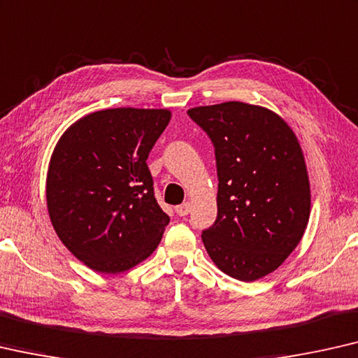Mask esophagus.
I'll return each mask as SVG.
<instances>
[{"mask_svg": "<svg viewBox=\"0 0 358 358\" xmlns=\"http://www.w3.org/2000/svg\"><path fill=\"white\" fill-rule=\"evenodd\" d=\"M175 212H177L180 217L188 215V213L191 212V204H189V202H185V204H180V206L175 207Z\"/></svg>", "mask_w": 358, "mask_h": 358, "instance_id": "34e87169", "label": "esophagus"}]
</instances>
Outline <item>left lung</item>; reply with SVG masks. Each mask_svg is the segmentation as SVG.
<instances>
[{"instance_id": "left-lung-1", "label": "left lung", "mask_w": 358, "mask_h": 358, "mask_svg": "<svg viewBox=\"0 0 358 358\" xmlns=\"http://www.w3.org/2000/svg\"><path fill=\"white\" fill-rule=\"evenodd\" d=\"M215 146L217 220L202 231L212 262L231 278L275 271L301 243L310 217L302 148L276 112L227 101L188 110Z\"/></svg>"}]
</instances>
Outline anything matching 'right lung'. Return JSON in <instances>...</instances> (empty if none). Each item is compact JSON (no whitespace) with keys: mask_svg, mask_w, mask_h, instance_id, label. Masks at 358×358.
Listing matches in <instances>:
<instances>
[{"mask_svg":"<svg viewBox=\"0 0 358 358\" xmlns=\"http://www.w3.org/2000/svg\"><path fill=\"white\" fill-rule=\"evenodd\" d=\"M170 119L169 109L96 110L57 141L46 175L48 213L88 268L122 273L161 243L170 218L154 197L146 159Z\"/></svg>","mask_w":358,"mask_h":358,"instance_id":"obj_1","label":"right lung"}]
</instances>
